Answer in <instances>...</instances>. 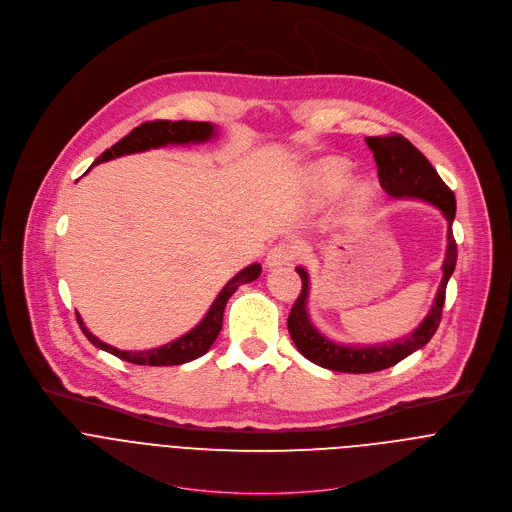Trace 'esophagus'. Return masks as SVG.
I'll list each match as a JSON object with an SVG mask.
<instances>
[{"label":"esophagus","instance_id":"obj_1","mask_svg":"<svg viewBox=\"0 0 512 512\" xmlns=\"http://www.w3.org/2000/svg\"><path fill=\"white\" fill-rule=\"evenodd\" d=\"M298 256V246L294 242H280L276 244L268 256H266V266L268 268H276V266H284L290 264L294 258Z\"/></svg>","mask_w":512,"mask_h":512}]
</instances>
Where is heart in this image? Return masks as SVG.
Listing matches in <instances>:
<instances>
[{"mask_svg":"<svg viewBox=\"0 0 512 512\" xmlns=\"http://www.w3.org/2000/svg\"><path fill=\"white\" fill-rule=\"evenodd\" d=\"M348 184V170L338 162H324L314 172V188L320 198L336 196ZM350 206L354 210H366L372 202V192L364 184H356L348 194Z\"/></svg>","mask_w":512,"mask_h":512,"instance_id":"b5f03b06","label":"heart"}]
</instances>
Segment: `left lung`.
Wrapping results in <instances>:
<instances>
[{"label": "left lung", "mask_w": 512, "mask_h": 512, "mask_svg": "<svg viewBox=\"0 0 512 512\" xmlns=\"http://www.w3.org/2000/svg\"><path fill=\"white\" fill-rule=\"evenodd\" d=\"M368 148L374 154V162L378 166V180L382 190L392 198H418L432 206H436L448 222L446 232V256L442 262V280L434 298V304L426 318L420 322L416 330H412L406 338H398L390 344L376 346H346L338 344L312 324L308 316V292L310 278L308 272L298 266L296 272L302 278V290L290 310L288 316V332L300 350L310 362L334 370V372H350V374H366L390 368L422 348L436 332L442 316L446 284L456 266V242L452 236V222L456 214V200L452 190L442 182L432 164L418 152L404 136H370L366 138Z\"/></svg>", "instance_id": "left-lung-1"}]
</instances>
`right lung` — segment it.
Wrapping results in <instances>:
<instances>
[{"label":"right lung","instance_id":"obj_1","mask_svg":"<svg viewBox=\"0 0 512 512\" xmlns=\"http://www.w3.org/2000/svg\"><path fill=\"white\" fill-rule=\"evenodd\" d=\"M214 136H216V128L210 122H186V120H180V122H170V120L146 122V124L134 128L128 136H124L112 148H108L92 166H98L102 162L120 158L124 154H138V152H146V150H152V148H162V146H168V144H200V142L212 140ZM260 272H262L260 264H250L244 270H240L220 290V294L212 302L210 310L206 312V316L202 318V322L196 328H192L188 334L176 338L174 342H168V344L158 346V348L138 350V352L120 350V348H114V346L102 342L100 338H96L86 328L80 314H78V324H80L82 332L86 334V338L94 346H98V348H102V350H106V352H110V354H114V356H118L126 362L142 364V366L184 364V362H190V360H196V358L204 356L210 350V346L214 344V340L218 338V334L222 330L224 308H226L228 298L238 290V286L256 280L260 276Z\"/></svg>","mask_w":512,"mask_h":512}]
</instances>
